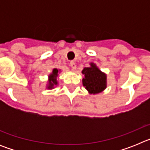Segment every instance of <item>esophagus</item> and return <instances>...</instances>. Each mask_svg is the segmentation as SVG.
Masks as SVG:
<instances>
[{
  "label": "esophagus",
  "instance_id": "1",
  "mask_svg": "<svg viewBox=\"0 0 150 150\" xmlns=\"http://www.w3.org/2000/svg\"><path fill=\"white\" fill-rule=\"evenodd\" d=\"M70 66H71V67L72 68V70H75V69H76V64H75V62H70Z\"/></svg>",
  "mask_w": 150,
  "mask_h": 150
}]
</instances>
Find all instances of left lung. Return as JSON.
<instances>
[{
	"label": "left lung",
	"instance_id": "8db88e82",
	"mask_svg": "<svg viewBox=\"0 0 150 150\" xmlns=\"http://www.w3.org/2000/svg\"><path fill=\"white\" fill-rule=\"evenodd\" d=\"M90 65L91 67H85L82 71L84 75L83 85L90 94L99 93L107 87V76L94 63H91Z\"/></svg>",
	"mask_w": 150,
	"mask_h": 150
}]
</instances>
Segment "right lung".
<instances>
[{
  "label": "right lung",
  "instance_id": "obj_1",
  "mask_svg": "<svg viewBox=\"0 0 150 150\" xmlns=\"http://www.w3.org/2000/svg\"><path fill=\"white\" fill-rule=\"evenodd\" d=\"M58 74H59V70L56 68H54L53 71H52V73L49 76L50 79H49L48 88H50V89L53 88V87L58 84V82H57Z\"/></svg>",
  "mask_w": 150,
  "mask_h": 150
}]
</instances>
